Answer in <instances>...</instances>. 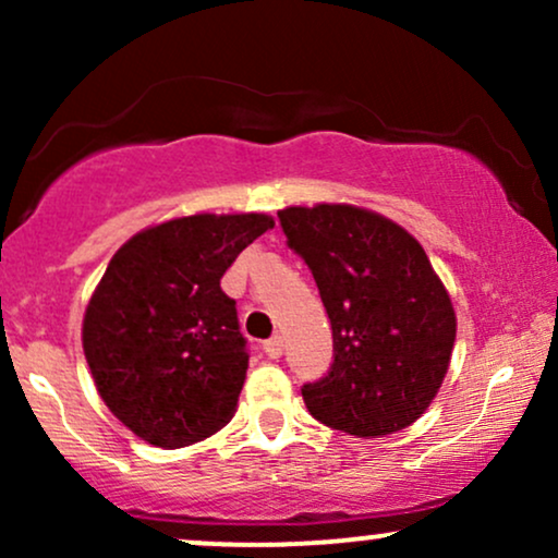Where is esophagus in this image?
<instances>
[{"instance_id":"esophagus-1","label":"esophagus","mask_w":558,"mask_h":558,"mask_svg":"<svg viewBox=\"0 0 558 558\" xmlns=\"http://www.w3.org/2000/svg\"><path fill=\"white\" fill-rule=\"evenodd\" d=\"M262 349H265V354L270 356V360H280V356H283V338L272 336L270 341H265V345H262Z\"/></svg>"}]
</instances>
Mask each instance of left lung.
I'll return each instance as SVG.
<instances>
[{
  "label": "left lung",
  "mask_w": 558,
  "mask_h": 558,
  "mask_svg": "<svg viewBox=\"0 0 558 558\" xmlns=\"http://www.w3.org/2000/svg\"><path fill=\"white\" fill-rule=\"evenodd\" d=\"M278 217L332 328L330 373L301 388L310 414L356 438L409 427L438 396L457 341V312L425 248L354 204L286 207Z\"/></svg>",
  "instance_id": "obj_1"
}]
</instances>
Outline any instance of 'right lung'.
<instances>
[{
	"instance_id": "add662e5",
	"label": "right lung",
	"mask_w": 558,
	"mask_h": 558,
	"mask_svg": "<svg viewBox=\"0 0 558 558\" xmlns=\"http://www.w3.org/2000/svg\"><path fill=\"white\" fill-rule=\"evenodd\" d=\"M275 220L175 217L114 252L83 315V354L101 401L133 435L183 448L226 427L248 354L220 278Z\"/></svg>"
}]
</instances>
